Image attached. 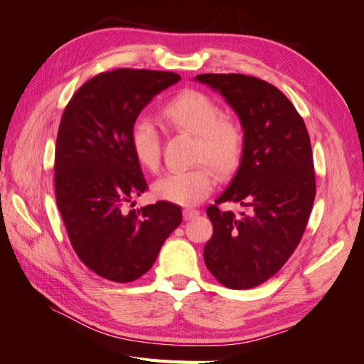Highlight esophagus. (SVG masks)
I'll return each mask as SVG.
<instances>
[{
    "instance_id": "obj_1",
    "label": "esophagus",
    "mask_w": 364,
    "mask_h": 364,
    "mask_svg": "<svg viewBox=\"0 0 364 364\" xmlns=\"http://www.w3.org/2000/svg\"><path fill=\"white\" fill-rule=\"evenodd\" d=\"M197 215H199V211H197V209H194V208H185L183 209V218L185 220H191Z\"/></svg>"
}]
</instances>
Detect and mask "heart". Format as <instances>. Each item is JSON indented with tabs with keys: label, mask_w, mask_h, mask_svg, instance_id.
I'll return each instance as SVG.
<instances>
[{
	"label": "heart",
	"mask_w": 364,
	"mask_h": 364,
	"mask_svg": "<svg viewBox=\"0 0 364 364\" xmlns=\"http://www.w3.org/2000/svg\"><path fill=\"white\" fill-rule=\"evenodd\" d=\"M161 115L167 129L194 136L191 161L197 165L162 176L153 191L159 199L178 205L199 203L214 188L212 168L222 179L240 168L246 151L245 127L237 118L225 115L222 105L211 95L197 90L174 95L164 105ZM129 142L141 167L156 171L161 162V132L156 124L146 117H138L130 126Z\"/></svg>",
	"instance_id": "heart-1"
}]
</instances>
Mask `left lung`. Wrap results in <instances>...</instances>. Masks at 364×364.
I'll list each match as a JSON object with an SVG mask.
<instances>
[{"label":"left lung","mask_w":364,"mask_h":364,"mask_svg":"<svg viewBox=\"0 0 364 364\" xmlns=\"http://www.w3.org/2000/svg\"><path fill=\"white\" fill-rule=\"evenodd\" d=\"M222 94L246 132L243 162L228 190L206 209L213 237L208 270L228 289L246 290L277 273L305 232L316 197L310 135L304 118L277 86L245 74H199ZM225 201L250 208L235 216Z\"/></svg>","instance_id":"8db88e82"}]
</instances>
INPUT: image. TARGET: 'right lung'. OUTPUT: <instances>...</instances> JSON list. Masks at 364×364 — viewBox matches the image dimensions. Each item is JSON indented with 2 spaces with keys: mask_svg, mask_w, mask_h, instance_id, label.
I'll return each mask as SVG.
<instances>
[{
  "mask_svg": "<svg viewBox=\"0 0 364 364\" xmlns=\"http://www.w3.org/2000/svg\"><path fill=\"white\" fill-rule=\"evenodd\" d=\"M179 80L171 71H105L83 83L62 114L56 203L77 257L105 279L141 278L182 222L181 208L167 200L126 209L149 188L130 149V126L153 97Z\"/></svg>",
  "mask_w": 364,
  "mask_h": 364,
  "instance_id": "right-lung-1",
  "label": "right lung"
}]
</instances>
